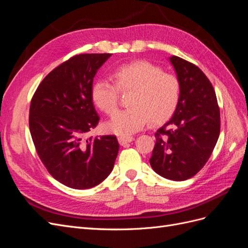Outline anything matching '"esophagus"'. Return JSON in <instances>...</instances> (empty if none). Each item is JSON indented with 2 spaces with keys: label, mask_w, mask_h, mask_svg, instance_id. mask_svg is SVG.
I'll return each mask as SVG.
<instances>
[{
  "label": "esophagus",
  "mask_w": 248,
  "mask_h": 248,
  "mask_svg": "<svg viewBox=\"0 0 248 248\" xmlns=\"http://www.w3.org/2000/svg\"><path fill=\"white\" fill-rule=\"evenodd\" d=\"M134 140L133 137L131 136H121V137H118V142L121 145H125L126 143H131Z\"/></svg>",
  "instance_id": "esophagus-1"
}]
</instances>
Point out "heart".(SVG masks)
Listing matches in <instances>:
<instances>
[{
	"label": "heart",
	"mask_w": 248,
	"mask_h": 248,
	"mask_svg": "<svg viewBox=\"0 0 248 248\" xmlns=\"http://www.w3.org/2000/svg\"><path fill=\"white\" fill-rule=\"evenodd\" d=\"M112 78L98 79L92 87V100L101 111L112 114L117 108L118 91L131 93L127 108L119 111L105 124L106 131L130 136L142 130L148 121L157 124L174 112L180 94L178 79L147 62H135L116 68Z\"/></svg>",
	"instance_id": "heart-1"
}]
</instances>
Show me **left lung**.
Segmentation results:
<instances>
[{
	"mask_svg": "<svg viewBox=\"0 0 248 248\" xmlns=\"http://www.w3.org/2000/svg\"><path fill=\"white\" fill-rule=\"evenodd\" d=\"M180 85L172 117L155 134L149 162L162 177L182 181L193 177L208 161L217 145L220 114L209 79L194 63L169 58Z\"/></svg>",
	"mask_w": 248,
	"mask_h": 248,
	"instance_id": "left-lung-1",
	"label": "left lung"
}]
</instances>
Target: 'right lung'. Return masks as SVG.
Returning <instances> with one entry per match:
<instances>
[{
    "mask_svg": "<svg viewBox=\"0 0 248 248\" xmlns=\"http://www.w3.org/2000/svg\"><path fill=\"white\" fill-rule=\"evenodd\" d=\"M111 55L85 53L62 62L43 79L31 102L30 132L39 157L54 179L71 188L93 187L113 170L119 149L115 136L82 140L100 121L92 87Z\"/></svg>",
    "mask_w": 248,
    "mask_h": 248,
    "instance_id": "right-lung-1",
    "label": "right lung"
}]
</instances>
